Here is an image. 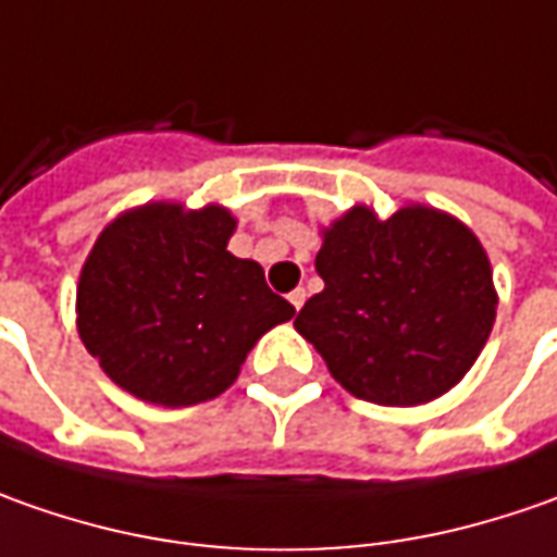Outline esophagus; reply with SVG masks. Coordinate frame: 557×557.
<instances>
[{
    "label": "esophagus",
    "instance_id": "34e87169",
    "mask_svg": "<svg viewBox=\"0 0 557 557\" xmlns=\"http://www.w3.org/2000/svg\"><path fill=\"white\" fill-rule=\"evenodd\" d=\"M305 298H308V293H305V289H301V286H298V289H293V293H289V301H293V308H301V305H305Z\"/></svg>",
    "mask_w": 557,
    "mask_h": 557
}]
</instances>
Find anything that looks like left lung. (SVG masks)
<instances>
[{
	"label": "left lung",
	"mask_w": 557,
	"mask_h": 557,
	"mask_svg": "<svg viewBox=\"0 0 557 557\" xmlns=\"http://www.w3.org/2000/svg\"><path fill=\"white\" fill-rule=\"evenodd\" d=\"M323 293L296 330L360 400L412 407L469 373L496 320L484 246L450 215L407 206L379 221L363 206L323 231Z\"/></svg>",
	"instance_id": "8db88e82"
}]
</instances>
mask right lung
Instances as JSON below:
<instances>
[{"instance_id":"right-lung-1","label":"right lung","mask_w":557,"mask_h":557,"mask_svg":"<svg viewBox=\"0 0 557 557\" xmlns=\"http://www.w3.org/2000/svg\"><path fill=\"white\" fill-rule=\"evenodd\" d=\"M221 206L184 212L150 202L104 227L86 259L79 338L120 388L190 407L234 385L249 348L296 308L264 283L259 261L227 252Z\"/></svg>"}]
</instances>
